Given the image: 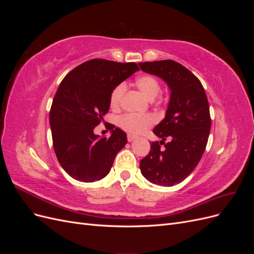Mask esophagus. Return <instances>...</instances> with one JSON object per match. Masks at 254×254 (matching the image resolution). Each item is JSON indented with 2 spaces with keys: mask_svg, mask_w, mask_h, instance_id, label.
<instances>
[{
  "mask_svg": "<svg viewBox=\"0 0 254 254\" xmlns=\"http://www.w3.org/2000/svg\"><path fill=\"white\" fill-rule=\"evenodd\" d=\"M136 139V136L135 135H133V134H127V140H128V142H132L133 140H135Z\"/></svg>",
  "mask_w": 254,
  "mask_h": 254,
  "instance_id": "34e87169",
  "label": "esophagus"
}]
</instances>
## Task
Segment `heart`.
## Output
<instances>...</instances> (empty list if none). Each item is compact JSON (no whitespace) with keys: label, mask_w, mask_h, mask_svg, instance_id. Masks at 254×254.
I'll use <instances>...</instances> for the list:
<instances>
[{"label":"heart","mask_w":254,"mask_h":254,"mask_svg":"<svg viewBox=\"0 0 254 254\" xmlns=\"http://www.w3.org/2000/svg\"><path fill=\"white\" fill-rule=\"evenodd\" d=\"M136 87L149 99H153L161 92L160 81L152 75H142L135 79ZM126 92L125 83H120L115 87L110 94V106L118 109L122 104L123 97ZM155 123V118L151 114H125L119 120V126L129 133H141L146 128Z\"/></svg>","instance_id":"b5f03b06"}]
</instances>
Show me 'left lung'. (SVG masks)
Listing matches in <instances>:
<instances>
[{
    "label": "left lung",
    "instance_id": "1",
    "mask_svg": "<svg viewBox=\"0 0 254 254\" xmlns=\"http://www.w3.org/2000/svg\"><path fill=\"white\" fill-rule=\"evenodd\" d=\"M139 65L162 78L171 90L165 118L153 129L162 141L151 142L140 162L141 173L153 184L173 187L194 171L205 150L211 129L209 102L200 80L179 63L159 60Z\"/></svg>",
    "mask_w": 254,
    "mask_h": 254
}]
</instances>
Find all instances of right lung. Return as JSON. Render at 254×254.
<instances>
[{
	"label": "right lung",
	"instance_id": "1",
	"mask_svg": "<svg viewBox=\"0 0 254 254\" xmlns=\"http://www.w3.org/2000/svg\"><path fill=\"white\" fill-rule=\"evenodd\" d=\"M136 71L134 63L91 59L59 84L50 111L53 146L58 162L73 179L93 182L109 174L127 136L112 124L110 137H99L94 128L109 110L112 90Z\"/></svg>",
	"mask_w": 254,
	"mask_h": 254
}]
</instances>
